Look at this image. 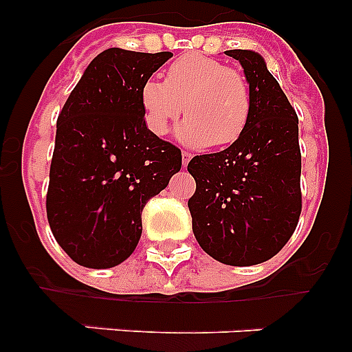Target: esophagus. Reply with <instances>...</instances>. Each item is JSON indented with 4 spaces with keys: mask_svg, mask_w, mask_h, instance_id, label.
Listing matches in <instances>:
<instances>
[{
    "mask_svg": "<svg viewBox=\"0 0 352 352\" xmlns=\"http://www.w3.org/2000/svg\"><path fill=\"white\" fill-rule=\"evenodd\" d=\"M190 160H192V153H188V151H182V166L186 167Z\"/></svg>",
    "mask_w": 352,
    "mask_h": 352,
    "instance_id": "1",
    "label": "esophagus"
}]
</instances>
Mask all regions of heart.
<instances>
[{"label": "heart", "instance_id": "obj_1", "mask_svg": "<svg viewBox=\"0 0 352 352\" xmlns=\"http://www.w3.org/2000/svg\"><path fill=\"white\" fill-rule=\"evenodd\" d=\"M179 130L194 146H227L241 138L252 116V93L243 74L211 56L185 54L169 65L166 80L149 77L141 86L148 129L162 138L183 113Z\"/></svg>", "mask_w": 352, "mask_h": 352}]
</instances>
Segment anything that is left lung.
Listing matches in <instances>:
<instances>
[{
  "instance_id": "1",
  "label": "left lung",
  "mask_w": 352,
  "mask_h": 352,
  "mask_svg": "<svg viewBox=\"0 0 352 352\" xmlns=\"http://www.w3.org/2000/svg\"><path fill=\"white\" fill-rule=\"evenodd\" d=\"M241 63L252 93V116L238 141L188 162L195 194L192 231L208 256L252 266L284 248L301 213L298 116L257 52L226 51Z\"/></svg>"
}]
</instances>
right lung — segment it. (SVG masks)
I'll use <instances>...</instances> for the list:
<instances>
[{
  "label": "right lung",
  "instance_id": "obj_1",
  "mask_svg": "<svg viewBox=\"0 0 352 352\" xmlns=\"http://www.w3.org/2000/svg\"><path fill=\"white\" fill-rule=\"evenodd\" d=\"M169 58L100 52L58 116L45 208L56 241L80 266L129 259L146 203L182 169L179 148L148 130L141 107V86Z\"/></svg>",
  "mask_w": 352,
  "mask_h": 352
}]
</instances>
